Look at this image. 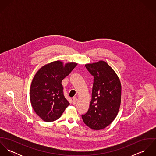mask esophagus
Segmentation results:
<instances>
[{"label":"esophagus","instance_id":"esophagus-1","mask_svg":"<svg viewBox=\"0 0 156 156\" xmlns=\"http://www.w3.org/2000/svg\"><path fill=\"white\" fill-rule=\"evenodd\" d=\"M77 98L76 97H73V104L76 105V103H77Z\"/></svg>","mask_w":156,"mask_h":156}]
</instances>
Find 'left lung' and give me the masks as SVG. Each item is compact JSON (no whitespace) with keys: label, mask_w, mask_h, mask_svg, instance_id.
I'll return each mask as SVG.
<instances>
[{"label":"left lung","mask_w":156,"mask_h":156,"mask_svg":"<svg viewBox=\"0 0 156 156\" xmlns=\"http://www.w3.org/2000/svg\"><path fill=\"white\" fill-rule=\"evenodd\" d=\"M85 67L94 76V83L88 111L82 117L89 128L99 130L110 125L118 115L121 84L115 71L103 61L87 64Z\"/></svg>","instance_id":"obj_1"}]
</instances>
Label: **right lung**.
<instances>
[{
    "label": "right lung",
    "instance_id": "1",
    "mask_svg": "<svg viewBox=\"0 0 156 156\" xmlns=\"http://www.w3.org/2000/svg\"><path fill=\"white\" fill-rule=\"evenodd\" d=\"M56 61L41 67L34 76L30 100L35 112L45 122L59 119L69 105L63 94L62 80L77 66Z\"/></svg>",
    "mask_w": 156,
    "mask_h": 156
}]
</instances>
